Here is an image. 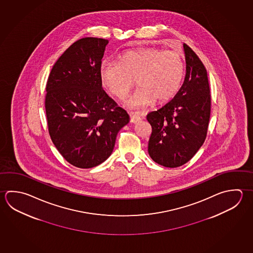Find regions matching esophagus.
Masks as SVG:
<instances>
[{"label": "esophagus", "mask_w": 253, "mask_h": 253, "mask_svg": "<svg viewBox=\"0 0 253 253\" xmlns=\"http://www.w3.org/2000/svg\"><path fill=\"white\" fill-rule=\"evenodd\" d=\"M141 120V117L136 114V113H133V112H131L130 113V122L131 123H133V124H135V123H137Z\"/></svg>", "instance_id": "obj_1"}]
</instances>
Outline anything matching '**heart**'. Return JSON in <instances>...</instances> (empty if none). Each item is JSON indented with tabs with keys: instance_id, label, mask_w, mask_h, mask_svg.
I'll list each match as a JSON object with an SVG mask.
<instances>
[{
	"instance_id": "b5f03b06",
	"label": "heart",
	"mask_w": 253,
	"mask_h": 253,
	"mask_svg": "<svg viewBox=\"0 0 253 253\" xmlns=\"http://www.w3.org/2000/svg\"><path fill=\"white\" fill-rule=\"evenodd\" d=\"M184 76L181 56L172 51L146 48L125 52L120 62L103 60L100 66L102 84L113 95L123 99L137 81L140 89L126 102L131 109H141L172 100Z\"/></svg>"
}]
</instances>
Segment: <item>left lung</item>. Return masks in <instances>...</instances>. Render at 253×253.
Listing matches in <instances>:
<instances>
[{"label":"left lung","mask_w":253,"mask_h":253,"mask_svg":"<svg viewBox=\"0 0 253 253\" xmlns=\"http://www.w3.org/2000/svg\"><path fill=\"white\" fill-rule=\"evenodd\" d=\"M185 77L175 96L147 115L152 126L148 152L166 168H177L193 158L207 135L211 91L207 70L196 53L184 43Z\"/></svg>","instance_id":"1"}]
</instances>
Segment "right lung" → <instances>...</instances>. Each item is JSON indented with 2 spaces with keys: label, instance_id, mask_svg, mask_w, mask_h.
Segmentation results:
<instances>
[{
  "label": "right lung",
  "instance_id": "add662e5",
  "mask_svg": "<svg viewBox=\"0 0 253 253\" xmlns=\"http://www.w3.org/2000/svg\"><path fill=\"white\" fill-rule=\"evenodd\" d=\"M108 43L96 37L74 42L56 61L46 84L51 141L66 161L80 169L104 162L129 122L126 111L102 89L100 66Z\"/></svg>",
  "mask_w": 253,
  "mask_h": 253
}]
</instances>
